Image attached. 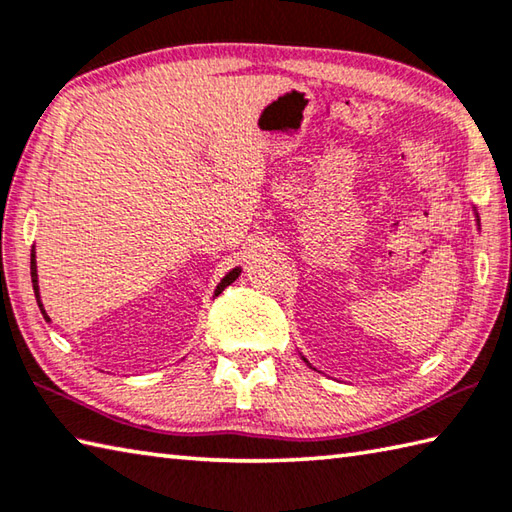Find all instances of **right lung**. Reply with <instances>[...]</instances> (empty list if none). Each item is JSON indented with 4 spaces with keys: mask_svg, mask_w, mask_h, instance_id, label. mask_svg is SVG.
Returning a JSON list of instances; mask_svg holds the SVG:
<instances>
[{
    "mask_svg": "<svg viewBox=\"0 0 512 512\" xmlns=\"http://www.w3.org/2000/svg\"><path fill=\"white\" fill-rule=\"evenodd\" d=\"M239 268H232V271L224 277V280L219 282V286H217V291H215V295H219L221 291H224L226 286H230L232 282L237 280L239 277ZM31 280H33V291H35V297H37V304H40V311H42V315L46 320H49V315H46V311H44V306H42V302H40V288H37V266H35V248H33V253H31Z\"/></svg>",
    "mask_w": 512,
    "mask_h": 512,
    "instance_id": "obj_1",
    "label": "right lung"
}]
</instances>
